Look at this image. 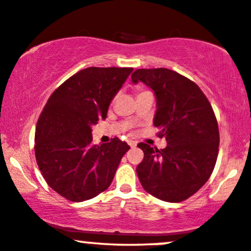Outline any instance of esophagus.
Masks as SVG:
<instances>
[{
	"label": "esophagus",
	"mask_w": 251,
	"mask_h": 251,
	"mask_svg": "<svg viewBox=\"0 0 251 251\" xmlns=\"http://www.w3.org/2000/svg\"><path fill=\"white\" fill-rule=\"evenodd\" d=\"M136 143H138V142H136V141H133V140H129V141H128V145L131 146V147H135V146H136Z\"/></svg>",
	"instance_id": "34e87169"
}]
</instances>
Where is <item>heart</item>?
Returning a JSON list of instances; mask_svg holds the SVG:
<instances>
[{"label": "heart", "mask_w": 251, "mask_h": 251, "mask_svg": "<svg viewBox=\"0 0 251 251\" xmlns=\"http://www.w3.org/2000/svg\"><path fill=\"white\" fill-rule=\"evenodd\" d=\"M141 93H142V92H141Z\"/></svg>", "instance_id": "obj_1"}]
</instances>
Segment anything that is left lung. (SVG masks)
<instances>
[{"label": "left lung", "instance_id": "1", "mask_svg": "<svg viewBox=\"0 0 251 251\" xmlns=\"http://www.w3.org/2000/svg\"><path fill=\"white\" fill-rule=\"evenodd\" d=\"M133 83L142 81L155 93L153 125L165 138L164 149L139 143L145 157L136 168L143 189L166 202H181L208 181L215 169L219 129L209 100L195 82L172 70L139 69Z\"/></svg>", "mask_w": 251, "mask_h": 251}]
</instances>
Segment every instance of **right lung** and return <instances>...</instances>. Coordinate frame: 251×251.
Masks as SVG:
<instances>
[{"label":"right lung","mask_w":251,"mask_h":251,"mask_svg":"<svg viewBox=\"0 0 251 251\" xmlns=\"http://www.w3.org/2000/svg\"><path fill=\"white\" fill-rule=\"evenodd\" d=\"M132 68H87L50 95L35 129V158L50 188L72 202L98 196L111 185L129 146L118 138L93 145L92 126L105 119L110 103Z\"/></svg>","instance_id":"add662e5"}]
</instances>
